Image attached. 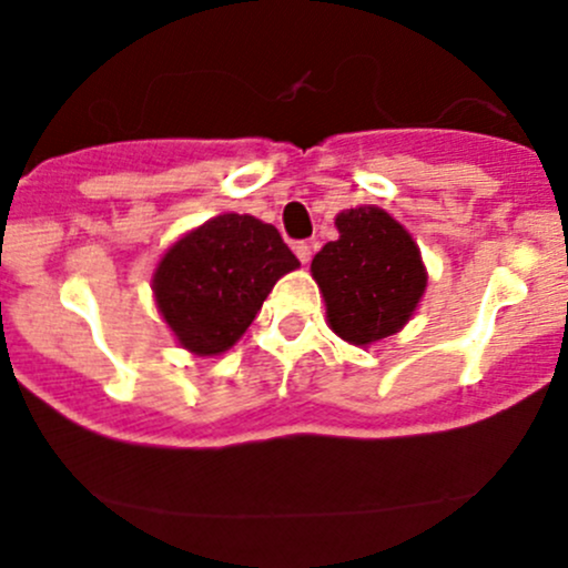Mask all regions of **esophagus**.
<instances>
[{
	"label": "esophagus",
	"mask_w": 568,
	"mask_h": 568,
	"mask_svg": "<svg viewBox=\"0 0 568 568\" xmlns=\"http://www.w3.org/2000/svg\"><path fill=\"white\" fill-rule=\"evenodd\" d=\"M294 252H296V257H300L302 263H307L313 257V247L307 242H296L294 244Z\"/></svg>",
	"instance_id": "esophagus-1"
}]
</instances>
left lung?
<instances>
[{
  "label": "left lung",
  "mask_w": 568,
  "mask_h": 568,
  "mask_svg": "<svg viewBox=\"0 0 568 568\" xmlns=\"http://www.w3.org/2000/svg\"><path fill=\"white\" fill-rule=\"evenodd\" d=\"M337 242L324 244L311 272L329 326L354 346L398 332L426 291V268L409 233L376 205L337 214Z\"/></svg>",
  "instance_id": "left-lung-1"
}]
</instances>
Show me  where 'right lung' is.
Masks as SVG:
<instances>
[{
    "instance_id": "right-lung-1",
    "label": "right lung",
    "mask_w": 568,
    "mask_h": 568,
    "mask_svg": "<svg viewBox=\"0 0 568 568\" xmlns=\"http://www.w3.org/2000/svg\"><path fill=\"white\" fill-rule=\"evenodd\" d=\"M296 266L277 227L250 214H222L168 250L153 291L178 343L209 357L247 332L274 283Z\"/></svg>"
}]
</instances>
